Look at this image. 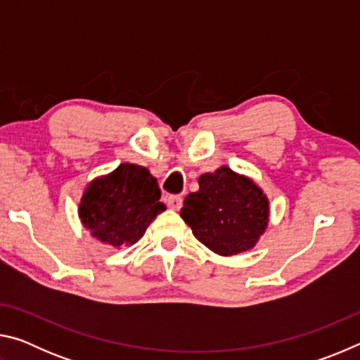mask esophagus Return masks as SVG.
I'll use <instances>...</instances> for the list:
<instances>
[{
  "mask_svg": "<svg viewBox=\"0 0 360 360\" xmlns=\"http://www.w3.org/2000/svg\"><path fill=\"white\" fill-rule=\"evenodd\" d=\"M167 205L172 210L178 211V210H181V206H182V197H179V195H172V197L167 198Z\"/></svg>",
  "mask_w": 360,
  "mask_h": 360,
  "instance_id": "1",
  "label": "esophagus"
}]
</instances>
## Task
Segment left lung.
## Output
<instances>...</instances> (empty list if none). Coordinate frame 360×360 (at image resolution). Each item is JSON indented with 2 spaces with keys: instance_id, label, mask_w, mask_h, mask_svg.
<instances>
[{
  "instance_id": "1",
  "label": "left lung",
  "mask_w": 360,
  "mask_h": 360,
  "mask_svg": "<svg viewBox=\"0 0 360 360\" xmlns=\"http://www.w3.org/2000/svg\"><path fill=\"white\" fill-rule=\"evenodd\" d=\"M198 186L181 210L195 238L222 257L254 249L270 222V200L257 182L222 165Z\"/></svg>"
}]
</instances>
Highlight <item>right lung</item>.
<instances>
[{
  "mask_svg": "<svg viewBox=\"0 0 360 360\" xmlns=\"http://www.w3.org/2000/svg\"><path fill=\"white\" fill-rule=\"evenodd\" d=\"M158 200L160 188L148 168L120 163L85 186L77 214L92 238L122 249L141 240L150 222L167 210Z\"/></svg>",
  "mask_w": 360,
  "mask_h": 360,
  "instance_id": "right-lung-1",
  "label": "right lung"
}]
</instances>
